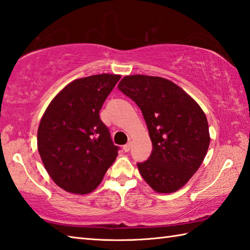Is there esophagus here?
Segmentation results:
<instances>
[{
  "mask_svg": "<svg viewBox=\"0 0 250 250\" xmlns=\"http://www.w3.org/2000/svg\"><path fill=\"white\" fill-rule=\"evenodd\" d=\"M131 146H132V143H131V142L125 144V146H124V151H125V152H129L130 149H131Z\"/></svg>",
  "mask_w": 250,
  "mask_h": 250,
  "instance_id": "esophagus-1",
  "label": "esophagus"
}]
</instances>
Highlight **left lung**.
Returning <instances> with one entry per match:
<instances>
[{
	"label": "left lung",
	"mask_w": 250,
	"mask_h": 250,
	"mask_svg": "<svg viewBox=\"0 0 250 250\" xmlns=\"http://www.w3.org/2000/svg\"><path fill=\"white\" fill-rule=\"evenodd\" d=\"M118 88L141 108L152 152L138 170L156 193H175L204 162L210 133L205 112L171 81L151 75H126Z\"/></svg>",
	"instance_id": "left-lung-1"
}]
</instances>
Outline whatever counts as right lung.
I'll list each match as a JSON object with an SVG mask.
<instances>
[{
	"instance_id": "1",
	"label": "right lung",
	"mask_w": 250,
	"mask_h": 250,
	"mask_svg": "<svg viewBox=\"0 0 250 250\" xmlns=\"http://www.w3.org/2000/svg\"><path fill=\"white\" fill-rule=\"evenodd\" d=\"M120 78L102 73L72 81L53 98L40 120V158L51 179L68 193H91L117 158L119 148L99 112Z\"/></svg>"
}]
</instances>
